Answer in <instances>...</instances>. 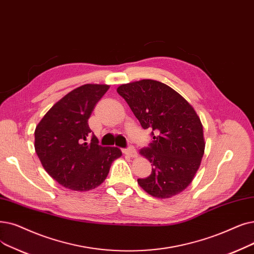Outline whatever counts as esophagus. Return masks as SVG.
<instances>
[{"instance_id": "1", "label": "esophagus", "mask_w": 254, "mask_h": 254, "mask_svg": "<svg viewBox=\"0 0 254 254\" xmlns=\"http://www.w3.org/2000/svg\"><path fill=\"white\" fill-rule=\"evenodd\" d=\"M124 153L125 154H127L128 157H130V158H136L137 157V151H136V149L134 148V147H128V148H127V149H124Z\"/></svg>"}]
</instances>
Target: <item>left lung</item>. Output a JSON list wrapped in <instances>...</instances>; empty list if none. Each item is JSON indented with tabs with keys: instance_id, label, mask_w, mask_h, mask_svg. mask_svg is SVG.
I'll return each mask as SVG.
<instances>
[{
	"instance_id": "left-lung-1",
	"label": "left lung",
	"mask_w": 254,
	"mask_h": 254,
	"mask_svg": "<svg viewBox=\"0 0 254 254\" xmlns=\"http://www.w3.org/2000/svg\"><path fill=\"white\" fill-rule=\"evenodd\" d=\"M141 127L151 129L152 142L139 153L152 166L141 188L156 198L183 192L199 169L205 142L199 116L192 105L168 85L140 80L117 88Z\"/></svg>"
}]
</instances>
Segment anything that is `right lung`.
Here are the masks:
<instances>
[{
  "label": "right lung",
  "mask_w": 254,
  "mask_h": 254,
  "mask_svg": "<svg viewBox=\"0 0 254 254\" xmlns=\"http://www.w3.org/2000/svg\"><path fill=\"white\" fill-rule=\"evenodd\" d=\"M109 85L85 84L55 104L35 128L34 147L43 168L61 186L85 192L100 186L114 160L121 157L118 147L98 145L88 126L94 106Z\"/></svg>",
  "instance_id": "1"
}]
</instances>
